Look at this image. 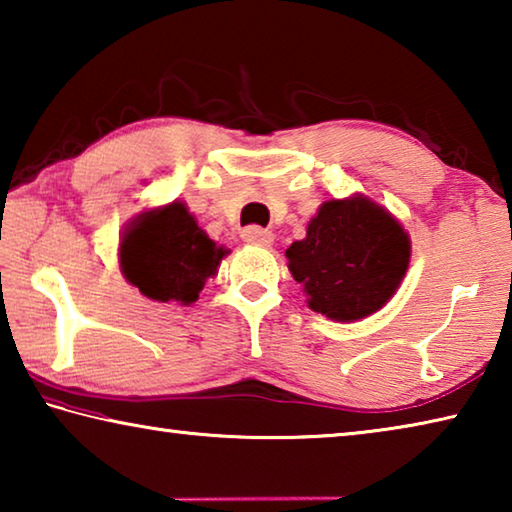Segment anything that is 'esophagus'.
I'll return each instance as SVG.
<instances>
[{
    "label": "esophagus",
    "mask_w": 512,
    "mask_h": 512,
    "mask_svg": "<svg viewBox=\"0 0 512 512\" xmlns=\"http://www.w3.org/2000/svg\"><path fill=\"white\" fill-rule=\"evenodd\" d=\"M241 239H244L246 244L271 246L273 244V232L271 230H264V228H257V225H250V228L241 230Z\"/></svg>",
    "instance_id": "1"
}]
</instances>
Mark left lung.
<instances>
[{
    "mask_svg": "<svg viewBox=\"0 0 512 512\" xmlns=\"http://www.w3.org/2000/svg\"><path fill=\"white\" fill-rule=\"evenodd\" d=\"M287 259L311 309L354 323L393 298L409 268L411 239L391 212L354 194L320 205L307 237L287 248Z\"/></svg>",
    "mask_w": 512,
    "mask_h": 512,
    "instance_id": "8db88e82",
    "label": "left lung"
}]
</instances>
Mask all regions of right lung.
<instances>
[{
    "label": "right lung",
    "mask_w": 512,
    "mask_h": 512,
    "mask_svg": "<svg viewBox=\"0 0 512 512\" xmlns=\"http://www.w3.org/2000/svg\"><path fill=\"white\" fill-rule=\"evenodd\" d=\"M228 253L198 228L185 203L173 201L128 223L119 244V264L142 296L192 305Z\"/></svg>",
    "instance_id": "add662e5"
}]
</instances>
